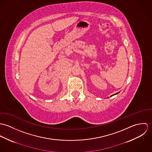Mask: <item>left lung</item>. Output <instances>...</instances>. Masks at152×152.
<instances>
[{
  "mask_svg": "<svg viewBox=\"0 0 152 152\" xmlns=\"http://www.w3.org/2000/svg\"><path fill=\"white\" fill-rule=\"evenodd\" d=\"M119 92H117V93H116V94H113V95H111L110 96H113V95H116V94H118Z\"/></svg>",
  "mask_w": 152,
  "mask_h": 152,
  "instance_id": "1",
  "label": "left lung"
}]
</instances>
